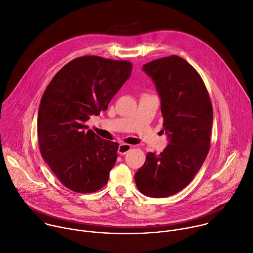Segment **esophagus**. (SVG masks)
Returning <instances> with one entry per match:
<instances>
[{
    "label": "esophagus",
    "instance_id": "obj_1",
    "mask_svg": "<svg viewBox=\"0 0 253 253\" xmlns=\"http://www.w3.org/2000/svg\"><path fill=\"white\" fill-rule=\"evenodd\" d=\"M131 145L130 144H126V143H122V144H120V146H119V154L120 155H126V153H128V151L131 149Z\"/></svg>",
    "mask_w": 253,
    "mask_h": 253
}]
</instances>
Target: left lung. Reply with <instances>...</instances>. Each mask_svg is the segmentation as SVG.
Instances as JSON below:
<instances>
[{"label": "left lung", "instance_id": "left-lung-1", "mask_svg": "<svg viewBox=\"0 0 253 253\" xmlns=\"http://www.w3.org/2000/svg\"><path fill=\"white\" fill-rule=\"evenodd\" d=\"M142 71L156 84L163 131L169 141L160 155H146L134 180L142 194L168 197L183 189L205 163L213 111L203 79L182 58L173 55L155 60L143 65Z\"/></svg>", "mask_w": 253, "mask_h": 253}]
</instances>
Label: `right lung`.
I'll return each mask as SVG.
<instances>
[{"label": "right lung", "mask_w": 253, "mask_h": 253, "mask_svg": "<svg viewBox=\"0 0 253 253\" xmlns=\"http://www.w3.org/2000/svg\"><path fill=\"white\" fill-rule=\"evenodd\" d=\"M131 70L127 61L84 56L64 66L46 86L38 113L40 153L69 189L89 193L107 184L119 143L86 130L85 122L108 110Z\"/></svg>", "instance_id": "obj_1"}]
</instances>
